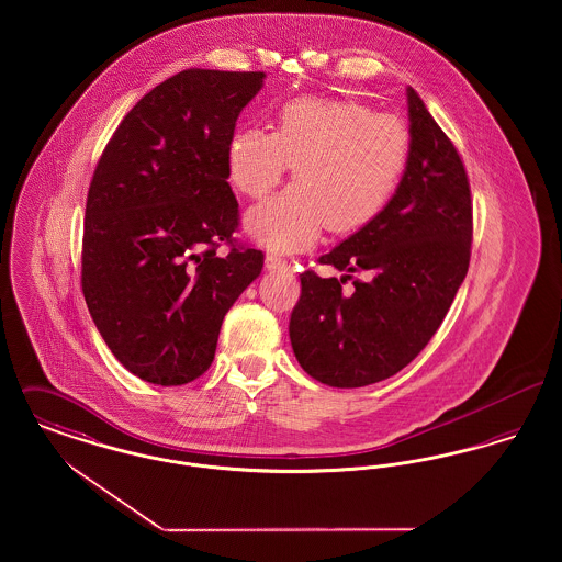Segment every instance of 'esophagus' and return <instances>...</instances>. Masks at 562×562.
Wrapping results in <instances>:
<instances>
[{"instance_id": "1", "label": "esophagus", "mask_w": 562, "mask_h": 562, "mask_svg": "<svg viewBox=\"0 0 562 562\" xmlns=\"http://www.w3.org/2000/svg\"><path fill=\"white\" fill-rule=\"evenodd\" d=\"M266 268L268 269H286L291 268V263L284 259V257H280V255H276V252H268L266 255Z\"/></svg>"}]
</instances>
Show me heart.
Masks as SVG:
<instances>
[{"label": "heart", "instance_id": "heart-1", "mask_svg": "<svg viewBox=\"0 0 562 562\" xmlns=\"http://www.w3.org/2000/svg\"><path fill=\"white\" fill-rule=\"evenodd\" d=\"M401 117L349 99L299 97L278 109L273 133L240 128L227 175L246 198H263L293 164L296 183L246 214V229L273 250L310 246L328 227L349 234L385 209L408 160Z\"/></svg>", "mask_w": 562, "mask_h": 562}]
</instances>
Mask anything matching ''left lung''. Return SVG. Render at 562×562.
Returning a JSON list of instances; mask_svg holds the SVG:
<instances>
[{"instance_id": "1", "label": "left lung", "mask_w": 562, "mask_h": 562, "mask_svg": "<svg viewBox=\"0 0 562 562\" xmlns=\"http://www.w3.org/2000/svg\"><path fill=\"white\" fill-rule=\"evenodd\" d=\"M411 149L385 209L322 255L339 278L301 273L291 344L301 369L330 387H364L426 348L459 291L472 246L470 183L451 138L406 88ZM351 272V294L342 284Z\"/></svg>"}]
</instances>
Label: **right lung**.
<instances>
[{"label":"right lung","instance_id":"obj_1","mask_svg":"<svg viewBox=\"0 0 562 562\" xmlns=\"http://www.w3.org/2000/svg\"><path fill=\"white\" fill-rule=\"evenodd\" d=\"M261 71L186 69L147 92L97 164L86 200L81 291L111 353L143 381L186 385L263 252L215 248L238 227L227 145Z\"/></svg>","mask_w":562,"mask_h":562}]
</instances>
